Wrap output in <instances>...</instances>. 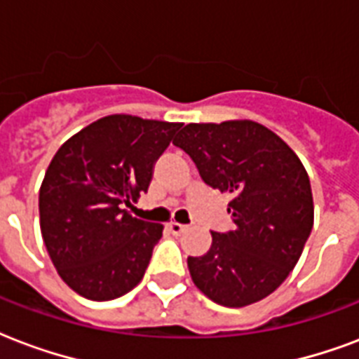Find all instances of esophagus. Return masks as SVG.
I'll return each instance as SVG.
<instances>
[{"label":"esophagus","mask_w":359,"mask_h":359,"mask_svg":"<svg viewBox=\"0 0 359 359\" xmlns=\"http://www.w3.org/2000/svg\"><path fill=\"white\" fill-rule=\"evenodd\" d=\"M166 229L170 230L172 234H176V236H180L183 232V230L187 229V226H185V224H182V223H176V221H170V223L166 224Z\"/></svg>","instance_id":"esophagus-1"}]
</instances>
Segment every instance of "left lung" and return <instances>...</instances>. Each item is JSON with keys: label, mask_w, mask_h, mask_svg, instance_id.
<instances>
[{"label": "left lung", "mask_w": 359, "mask_h": 359, "mask_svg": "<svg viewBox=\"0 0 359 359\" xmlns=\"http://www.w3.org/2000/svg\"><path fill=\"white\" fill-rule=\"evenodd\" d=\"M172 144L193 159L204 183L232 194L234 230L211 232L210 251L187 258L193 283L224 307L260 302L298 264L313 229L302 161L273 130L249 119L189 123Z\"/></svg>", "instance_id": "1"}]
</instances>
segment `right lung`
<instances>
[{
    "mask_svg": "<svg viewBox=\"0 0 359 359\" xmlns=\"http://www.w3.org/2000/svg\"><path fill=\"white\" fill-rule=\"evenodd\" d=\"M182 123L114 114L57 149L39 191L41 234L57 273L74 292L108 302L142 280L163 224L133 217L154 166Z\"/></svg>",
    "mask_w": 359,
    "mask_h": 359,
    "instance_id": "add662e5",
    "label": "right lung"
}]
</instances>
